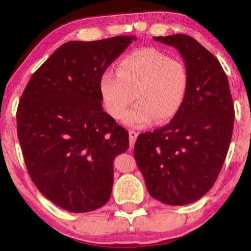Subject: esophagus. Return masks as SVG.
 Returning <instances> with one entry per match:
<instances>
[{"instance_id": "34e87169", "label": "esophagus", "mask_w": 251, "mask_h": 251, "mask_svg": "<svg viewBox=\"0 0 251 251\" xmlns=\"http://www.w3.org/2000/svg\"><path fill=\"white\" fill-rule=\"evenodd\" d=\"M138 133H136L134 130H129V147L133 148L134 144L136 142V138H137Z\"/></svg>"}]
</instances>
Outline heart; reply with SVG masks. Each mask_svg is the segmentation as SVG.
I'll list each match as a JSON object with an SVG mask.
<instances>
[{
  "label": "heart",
  "instance_id": "b5f03b06",
  "mask_svg": "<svg viewBox=\"0 0 251 251\" xmlns=\"http://www.w3.org/2000/svg\"><path fill=\"white\" fill-rule=\"evenodd\" d=\"M188 73L180 61L159 50L146 48L126 55L117 65V74L105 71L100 92L106 110L121 120L136 96L138 103L124 117L128 126L141 127L156 118L158 124L171 121L184 103Z\"/></svg>",
  "mask_w": 251,
  "mask_h": 251
}]
</instances>
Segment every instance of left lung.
<instances>
[{
  "mask_svg": "<svg viewBox=\"0 0 251 251\" xmlns=\"http://www.w3.org/2000/svg\"><path fill=\"white\" fill-rule=\"evenodd\" d=\"M152 39L179 52L188 88L169 124L138 135L134 157L152 198L188 205L211 188L222 171L233 129L232 97L219 61L196 40L185 34Z\"/></svg>",
  "mask_w": 251,
  "mask_h": 251,
  "instance_id": "obj_1",
  "label": "left lung"
}]
</instances>
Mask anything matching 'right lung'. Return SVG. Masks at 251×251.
<instances>
[{
  "label": "right lung",
  "mask_w": 251,
  "mask_h": 251,
  "mask_svg": "<svg viewBox=\"0 0 251 251\" xmlns=\"http://www.w3.org/2000/svg\"><path fill=\"white\" fill-rule=\"evenodd\" d=\"M136 36L72 41L32 75L16 113L18 137L34 185L71 212L109 201L113 163L128 150V131L101 106L100 78Z\"/></svg>",
  "instance_id": "add662e5"
}]
</instances>
